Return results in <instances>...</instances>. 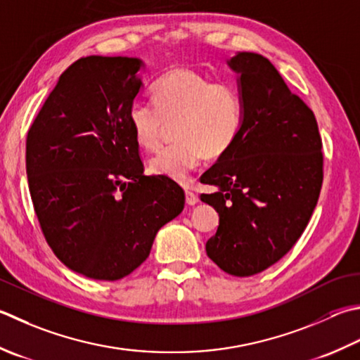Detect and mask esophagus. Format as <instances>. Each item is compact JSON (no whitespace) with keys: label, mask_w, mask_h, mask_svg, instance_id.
Segmentation results:
<instances>
[{"label":"esophagus","mask_w":360,"mask_h":360,"mask_svg":"<svg viewBox=\"0 0 360 360\" xmlns=\"http://www.w3.org/2000/svg\"><path fill=\"white\" fill-rule=\"evenodd\" d=\"M186 202L188 206H195V204L198 202V196H196L193 192H190V190H186Z\"/></svg>","instance_id":"obj_1"}]
</instances>
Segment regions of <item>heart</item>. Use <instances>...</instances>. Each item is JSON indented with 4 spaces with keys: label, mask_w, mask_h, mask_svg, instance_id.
Listing matches in <instances>:
<instances>
[{
    "label": "heart",
    "mask_w": 360,
    "mask_h": 360,
    "mask_svg": "<svg viewBox=\"0 0 360 360\" xmlns=\"http://www.w3.org/2000/svg\"><path fill=\"white\" fill-rule=\"evenodd\" d=\"M153 103L134 101L128 112L136 142L145 150L160 143L167 123H174L176 142L150 159L158 176L186 181L207 158L231 150L242 132L243 100L229 82H215L190 68H174L153 84Z\"/></svg>",
    "instance_id": "obj_1"
}]
</instances>
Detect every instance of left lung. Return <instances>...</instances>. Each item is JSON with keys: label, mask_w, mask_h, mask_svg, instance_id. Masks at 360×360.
Listing matches in <instances>:
<instances>
[{"label": "left lung", "mask_w": 360, "mask_h": 360, "mask_svg": "<svg viewBox=\"0 0 360 360\" xmlns=\"http://www.w3.org/2000/svg\"><path fill=\"white\" fill-rule=\"evenodd\" d=\"M243 100L242 132L201 176L202 202L220 215L207 256L232 276H252L290 251L319 201L323 153L314 112L256 53L228 60Z\"/></svg>", "instance_id": "1"}]
</instances>
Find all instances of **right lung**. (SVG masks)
Here are the masks:
<instances>
[{
    "label": "right lung",
    "mask_w": 360,
    "mask_h": 360,
    "mask_svg": "<svg viewBox=\"0 0 360 360\" xmlns=\"http://www.w3.org/2000/svg\"><path fill=\"white\" fill-rule=\"evenodd\" d=\"M143 67L123 56L76 60L27 132L26 174L40 228L60 262L90 279L128 276L184 209L174 181L143 174L128 118Z\"/></svg>",
    "instance_id": "obj_1"
}]
</instances>
